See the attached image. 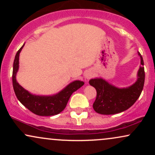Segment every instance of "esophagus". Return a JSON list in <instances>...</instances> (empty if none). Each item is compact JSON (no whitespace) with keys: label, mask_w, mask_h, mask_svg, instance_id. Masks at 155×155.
Here are the masks:
<instances>
[{"label":"esophagus","mask_w":155,"mask_h":155,"mask_svg":"<svg viewBox=\"0 0 155 155\" xmlns=\"http://www.w3.org/2000/svg\"><path fill=\"white\" fill-rule=\"evenodd\" d=\"M84 76H85V79H90V78H91L92 76V74L91 72H87L86 74H84Z\"/></svg>","instance_id":"34e87169"}]
</instances>
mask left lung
Segmentation results:
<instances>
[{"mask_svg": "<svg viewBox=\"0 0 155 155\" xmlns=\"http://www.w3.org/2000/svg\"><path fill=\"white\" fill-rule=\"evenodd\" d=\"M140 66L138 71V79L133 85L126 88H118L101 78L90 80L89 83L97 91L93 108L101 114L109 115L120 113L128 109L138 100L143 88L145 72L143 60L140 52Z\"/></svg>", "mask_w": 155, "mask_h": 155, "instance_id": "obj_1", "label": "left lung"}]
</instances>
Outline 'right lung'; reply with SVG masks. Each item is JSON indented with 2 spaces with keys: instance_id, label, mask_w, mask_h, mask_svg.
<instances>
[{
  "instance_id": "right-lung-1",
  "label": "right lung",
  "mask_w": 155,
  "mask_h": 155,
  "mask_svg": "<svg viewBox=\"0 0 155 155\" xmlns=\"http://www.w3.org/2000/svg\"><path fill=\"white\" fill-rule=\"evenodd\" d=\"M24 45L25 44H23L17 51L14 60L12 83L15 95L19 102L35 114L38 116H53L58 114L65 108L73 92L82 87L84 83L76 80L69 84L66 87L58 94L53 95H35L30 93L19 85L16 79V75L19 69V53Z\"/></svg>"
}]
</instances>
